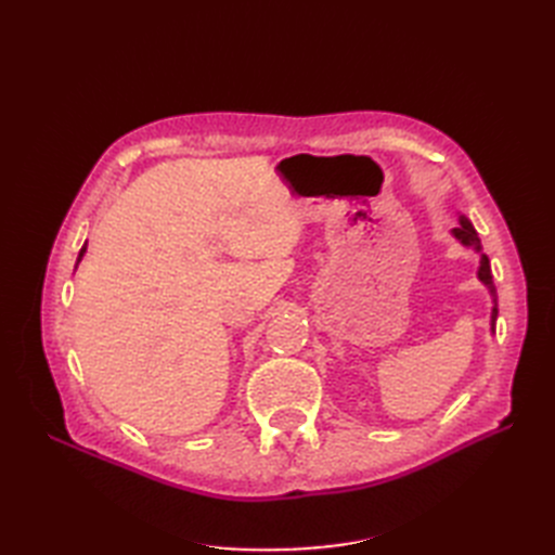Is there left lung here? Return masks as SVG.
Here are the masks:
<instances>
[{
  "instance_id": "1",
  "label": "left lung",
  "mask_w": 555,
  "mask_h": 555,
  "mask_svg": "<svg viewBox=\"0 0 555 555\" xmlns=\"http://www.w3.org/2000/svg\"><path fill=\"white\" fill-rule=\"evenodd\" d=\"M451 236L456 238L463 247L475 249L477 255H479L477 278H479V282H481L483 287L489 289V294H491V304H493V306H491V335H493V333H495V319H498V294H495L493 273H491V261H489V257H486L483 251H481V241H479V236H477V231H475L473 222H469L465 215L459 212V227L451 229Z\"/></svg>"
}]
</instances>
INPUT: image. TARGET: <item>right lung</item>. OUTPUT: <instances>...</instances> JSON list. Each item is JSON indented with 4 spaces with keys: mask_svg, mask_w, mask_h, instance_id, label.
<instances>
[{
    "mask_svg": "<svg viewBox=\"0 0 555 555\" xmlns=\"http://www.w3.org/2000/svg\"><path fill=\"white\" fill-rule=\"evenodd\" d=\"M86 251H88V243H86V245H82V249L78 251V259H76V268H78V263L82 261V257H86Z\"/></svg>",
    "mask_w": 555,
    "mask_h": 555,
    "instance_id": "right-lung-1",
    "label": "right lung"
}]
</instances>
